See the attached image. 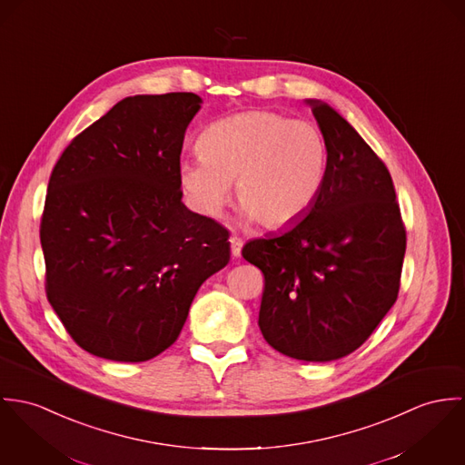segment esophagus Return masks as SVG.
I'll return each instance as SVG.
<instances>
[{"label":"esophagus","instance_id":"34e87169","mask_svg":"<svg viewBox=\"0 0 465 465\" xmlns=\"http://www.w3.org/2000/svg\"><path fill=\"white\" fill-rule=\"evenodd\" d=\"M242 244H244V242H242V239H239L237 235L230 237V248H232V257H241V250H242Z\"/></svg>","mask_w":465,"mask_h":465}]
</instances>
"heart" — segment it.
<instances>
[{
  "instance_id": "b5f03b06",
  "label": "heart",
  "mask_w": 465,
  "mask_h": 465,
  "mask_svg": "<svg viewBox=\"0 0 465 465\" xmlns=\"http://www.w3.org/2000/svg\"><path fill=\"white\" fill-rule=\"evenodd\" d=\"M198 155L180 167L191 205L219 215L235 183L237 207L269 230L287 228L309 213L330 162L319 124L267 108L212 123L198 141Z\"/></svg>"
}]
</instances>
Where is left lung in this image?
I'll return each mask as SVG.
<instances>
[{
    "label": "left lung",
    "mask_w": 465,
    "mask_h": 465,
    "mask_svg": "<svg viewBox=\"0 0 465 465\" xmlns=\"http://www.w3.org/2000/svg\"><path fill=\"white\" fill-rule=\"evenodd\" d=\"M328 143V174L309 213L242 257L263 274L258 326L296 361L353 353L398 300L407 232L387 165L330 104L309 100Z\"/></svg>",
    "instance_id": "1"
}]
</instances>
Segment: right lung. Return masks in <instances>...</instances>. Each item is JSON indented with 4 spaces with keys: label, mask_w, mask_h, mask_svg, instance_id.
<instances>
[{
    "label": "right lung",
    "mask_w": 465,
    "mask_h": 465,
    "mask_svg": "<svg viewBox=\"0 0 465 465\" xmlns=\"http://www.w3.org/2000/svg\"><path fill=\"white\" fill-rule=\"evenodd\" d=\"M202 98L134 96L78 134L53 167L41 244L46 296L71 339L146 361L180 335L228 230L182 203L180 155Z\"/></svg>",
    "instance_id": "obj_1"
}]
</instances>
